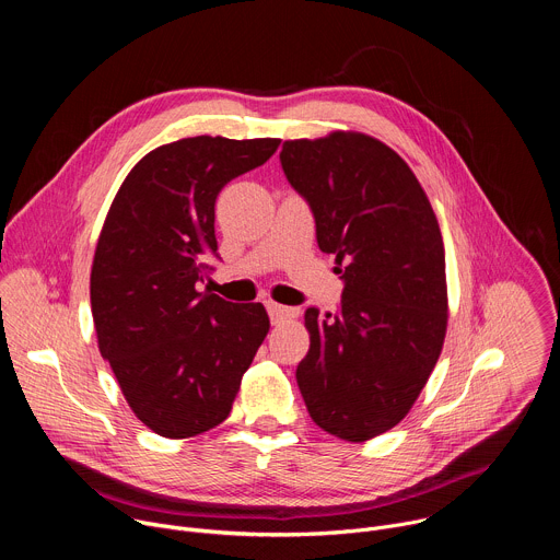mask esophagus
I'll return each instance as SVG.
<instances>
[{
    "instance_id": "34e87169",
    "label": "esophagus",
    "mask_w": 560,
    "mask_h": 560,
    "mask_svg": "<svg viewBox=\"0 0 560 560\" xmlns=\"http://www.w3.org/2000/svg\"><path fill=\"white\" fill-rule=\"evenodd\" d=\"M268 314H270V322L277 326V324H283L288 322V318H294L296 316V307H288V305H279L275 301H268Z\"/></svg>"
}]
</instances>
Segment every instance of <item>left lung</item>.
Returning a JSON list of instances; mask_svg holds the SVG:
<instances>
[{"mask_svg":"<svg viewBox=\"0 0 560 560\" xmlns=\"http://www.w3.org/2000/svg\"><path fill=\"white\" fill-rule=\"evenodd\" d=\"M281 168L305 199L322 253L337 257V312L305 310L296 383L312 421L361 443L401 421L445 339V250L408 164L357 132L285 141Z\"/></svg>","mask_w":560,"mask_h":560,"instance_id":"8db88e82","label":"left lung"}]
</instances>
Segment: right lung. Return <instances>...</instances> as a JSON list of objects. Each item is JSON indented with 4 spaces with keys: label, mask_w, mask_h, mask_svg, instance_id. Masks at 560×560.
Here are the masks:
<instances>
[{
    "label": "right lung",
    "mask_w": 560,
    "mask_h": 560,
    "mask_svg": "<svg viewBox=\"0 0 560 560\" xmlns=\"http://www.w3.org/2000/svg\"><path fill=\"white\" fill-rule=\"evenodd\" d=\"M279 139L190 137L148 152L100 234L91 305L102 357L152 432L188 439L228 419L270 318L261 303L199 290L219 259L214 201Z\"/></svg>",
    "instance_id": "1"
}]
</instances>
